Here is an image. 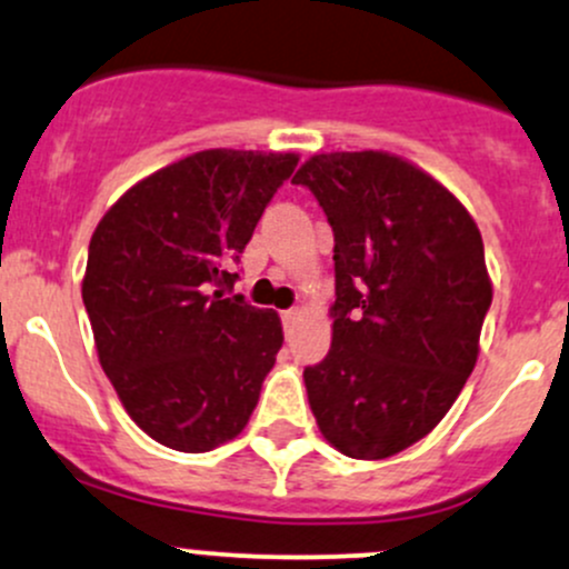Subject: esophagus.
<instances>
[{
    "label": "esophagus",
    "mask_w": 569,
    "mask_h": 569,
    "mask_svg": "<svg viewBox=\"0 0 569 569\" xmlns=\"http://www.w3.org/2000/svg\"><path fill=\"white\" fill-rule=\"evenodd\" d=\"M301 320V309H287L282 311V322H284V331L290 333L292 328H296V322Z\"/></svg>",
    "instance_id": "34e87169"
}]
</instances>
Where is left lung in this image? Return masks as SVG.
Segmentation results:
<instances>
[{
	"label": "left lung",
	"mask_w": 569,
	"mask_h": 569,
	"mask_svg": "<svg viewBox=\"0 0 569 569\" xmlns=\"http://www.w3.org/2000/svg\"><path fill=\"white\" fill-rule=\"evenodd\" d=\"M333 230V339L303 369L322 437L350 458H388L445 418L478 363L491 307L482 238L437 179L388 151L301 164Z\"/></svg>",
	"instance_id": "1"
}]
</instances>
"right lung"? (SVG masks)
Instances as JSON below:
<instances>
[{"instance_id": "1", "label": "right lung", "mask_w": 569, "mask_h": 569, "mask_svg": "<svg viewBox=\"0 0 569 569\" xmlns=\"http://www.w3.org/2000/svg\"><path fill=\"white\" fill-rule=\"evenodd\" d=\"M296 164V154L198 151L127 189L91 236L81 292L100 366L164 448H219L258 407L282 322L228 290Z\"/></svg>"}]
</instances>
